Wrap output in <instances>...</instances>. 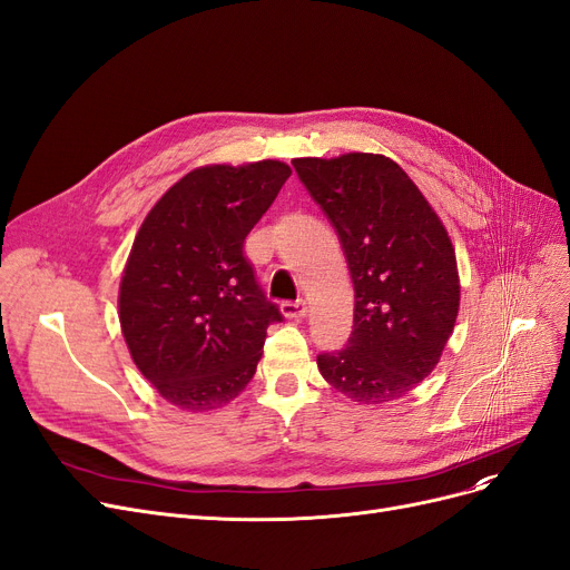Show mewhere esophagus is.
Listing matches in <instances>:
<instances>
[{"mask_svg": "<svg viewBox=\"0 0 570 570\" xmlns=\"http://www.w3.org/2000/svg\"><path fill=\"white\" fill-rule=\"evenodd\" d=\"M305 312H307L305 301H286V303H282V314H284L286 320H301V317H305Z\"/></svg>", "mask_w": 570, "mask_h": 570, "instance_id": "obj_1", "label": "esophagus"}]
</instances>
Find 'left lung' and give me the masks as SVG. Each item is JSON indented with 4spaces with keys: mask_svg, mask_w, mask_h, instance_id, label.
Masks as SVG:
<instances>
[{
    "mask_svg": "<svg viewBox=\"0 0 570 570\" xmlns=\"http://www.w3.org/2000/svg\"><path fill=\"white\" fill-rule=\"evenodd\" d=\"M345 250L354 282V328L343 350L322 352L326 383L352 402L385 404L432 373L451 338L460 284L444 225L383 155L293 159Z\"/></svg>",
    "mask_w": 570,
    "mask_h": 570,
    "instance_id": "obj_1",
    "label": "left lung"
}]
</instances>
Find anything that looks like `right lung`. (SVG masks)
Returning a JSON list of instances; mask_svg holds the SVG:
<instances>
[{
    "label": "right lung",
    "instance_id": "add662e5",
    "mask_svg": "<svg viewBox=\"0 0 570 570\" xmlns=\"http://www.w3.org/2000/svg\"><path fill=\"white\" fill-rule=\"evenodd\" d=\"M291 176L284 161L202 166L142 220L119 286V322L136 366L166 402L210 411L256 373L267 301L244 239Z\"/></svg>",
    "mask_w": 570,
    "mask_h": 570
}]
</instances>
